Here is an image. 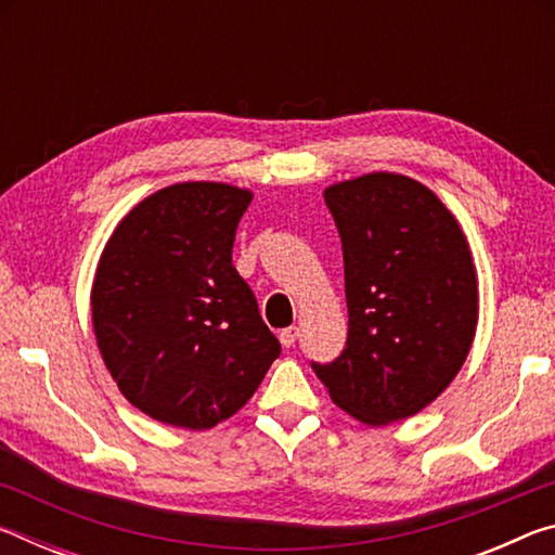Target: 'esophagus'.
<instances>
[{"label":"esophagus","mask_w":555,"mask_h":555,"mask_svg":"<svg viewBox=\"0 0 555 555\" xmlns=\"http://www.w3.org/2000/svg\"><path fill=\"white\" fill-rule=\"evenodd\" d=\"M296 337H298V327H284V331L279 333V340H281V345L284 347H294L296 345Z\"/></svg>","instance_id":"esophagus-1"}]
</instances>
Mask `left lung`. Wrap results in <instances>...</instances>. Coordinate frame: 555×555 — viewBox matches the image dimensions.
I'll return each instance as SVG.
<instances>
[{
	"label": "left lung",
	"instance_id": "8db88e82",
	"mask_svg": "<svg viewBox=\"0 0 555 555\" xmlns=\"http://www.w3.org/2000/svg\"><path fill=\"white\" fill-rule=\"evenodd\" d=\"M340 232L347 343L311 362L331 399L370 426L428 406L463 367L477 327V276L457 220L399 173L325 188Z\"/></svg>",
	"mask_w": 555,
	"mask_h": 555
}]
</instances>
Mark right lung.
<instances>
[{"label": "right lung", "instance_id": "right-lung-1", "mask_svg": "<svg viewBox=\"0 0 555 555\" xmlns=\"http://www.w3.org/2000/svg\"><path fill=\"white\" fill-rule=\"evenodd\" d=\"M251 193L176 183L112 232L92 284V327L112 379L162 424L205 430L251 399L281 345L232 267Z\"/></svg>", "mask_w": 555, "mask_h": 555}]
</instances>
